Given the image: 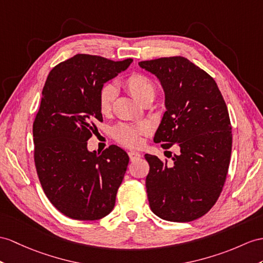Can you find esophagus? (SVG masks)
Segmentation results:
<instances>
[{
  "instance_id": "obj_1",
  "label": "esophagus",
  "mask_w": 263,
  "mask_h": 263,
  "mask_svg": "<svg viewBox=\"0 0 263 263\" xmlns=\"http://www.w3.org/2000/svg\"><path fill=\"white\" fill-rule=\"evenodd\" d=\"M128 156H129V158H130V161L133 162V161H135V159H138V158H140V154L139 153H137V152H133V151H130L129 153H128Z\"/></svg>"
}]
</instances>
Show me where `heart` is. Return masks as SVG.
<instances>
[{"label": "heart", "instance_id": "heart-1", "mask_svg": "<svg viewBox=\"0 0 263 263\" xmlns=\"http://www.w3.org/2000/svg\"><path fill=\"white\" fill-rule=\"evenodd\" d=\"M123 86L140 104L146 105L155 99L157 86L155 81L144 73H132L124 79ZM116 99V89L109 83L100 88L98 92V107L102 115H109L112 111ZM147 133L145 125H132L120 123L112 127L111 136L117 143L126 147H138L142 144L143 136Z\"/></svg>", "mask_w": 263, "mask_h": 263}]
</instances>
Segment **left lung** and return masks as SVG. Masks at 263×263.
I'll return each mask as SVG.
<instances>
[{"mask_svg": "<svg viewBox=\"0 0 263 263\" xmlns=\"http://www.w3.org/2000/svg\"><path fill=\"white\" fill-rule=\"evenodd\" d=\"M161 80L166 110L154 137L180 152L173 164L146 154V192L151 210L172 222H190L206 214L223 190L232 151L228 107L216 82L183 57L140 61Z\"/></svg>", "mask_w": 263, "mask_h": 263, "instance_id": "obj_1", "label": "left lung"}]
</instances>
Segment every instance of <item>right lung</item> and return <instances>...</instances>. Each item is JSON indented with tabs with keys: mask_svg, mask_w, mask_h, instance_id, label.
I'll return each instance as SVG.
<instances>
[{
	"mask_svg": "<svg viewBox=\"0 0 263 263\" xmlns=\"http://www.w3.org/2000/svg\"><path fill=\"white\" fill-rule=\"evenodd\" d=\"M133 61L76 54L51 70L33 121L34 164L44 194L73 220H99L111 212L129 163L120 147L89 152L87 140L102 121L98 92Z\"/></svg>",
	"mask_w": 263,
	"mask_h": 263,
	"instance_id": "add662e5",
	"label": "right lung"
}]
</instances>
